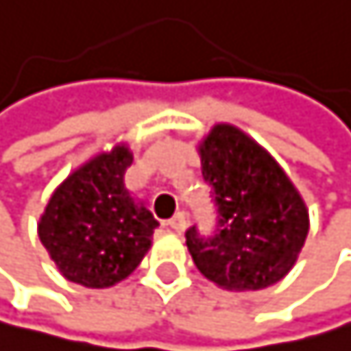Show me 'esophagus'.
I'll return each instance as SVG.
<instances>
[{
    "label": "esophagus",
    "instance_id": "34e87169",
    "mask_svg": "<svg viewBox=\"0 0 351 351\" xmlns=\"http://www.w3.org/2000/svg\"><path fill=\"white\" fill-rule=\"evenodd\" d=\"M174 232H183L188 228V215L186 212H177V215H174L172 219H170V223H168Z\"/></svg>",
    "mask_w": 351,
    "mask_h": 351
}]
</instances>
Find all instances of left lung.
Returning a JSON list of instances; mask_svg holds the SVG:
<instances>
[{"instance_id":"obj_1","label":"left lung","mask_w":351,"mask_h":351,"mask_svg":"<svg viewBox=\"0 0 351 351\" xmlns=\"http://www.w3.org/2000/svg\"><path fill=\"white\" fill-rule=\"evenodd\" d=\"M201 172L212 186L217 232H186L199 272L232 292L263 290L296 263L310 217L305 201L272 154L230 123H217L199 145Z\"/></svg>"}]
</instances>
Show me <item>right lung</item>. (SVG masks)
Masks as SVG:
<instances>
[{
  "label": "right lung",
  "mask_w": 351,
  "mask_h": 351,
  "mask_svg": "<svg viewBox=\"0 0 351 351\" xmlns=\"http://www.w3.org/2000/svg\"><path fill=\"white\" fill-rule=\"evenodd\" d=\"M132 152L119 143L93 157L53 192L39 241L68 281L110 287L130 276L152 245L157 219L123 186Z\"/></svg>",
  "instance_id": "right-lung-1"
}]
</instances>
